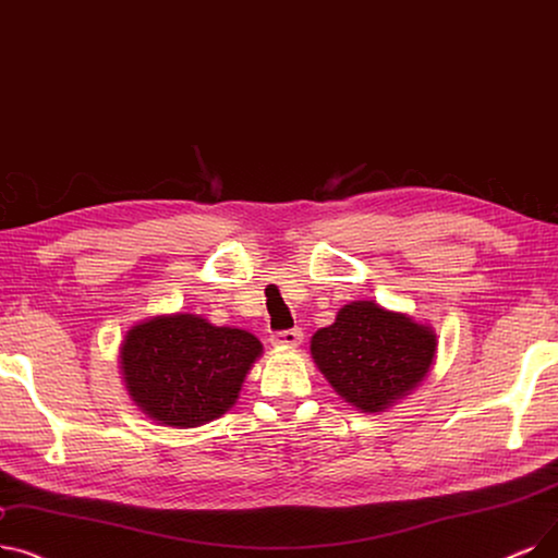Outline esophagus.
<instances>
[{"label":"esophagus","instance_id":"1","mask_svg":"<svg viewBox=\"0 0 558 558\" xmlns=\"http://www.w3.org/2000/svg\"><path fill=\"white\" fill-rule=\"evenodd\" d=\"M303 342V332L299 328L294 330H280L271 335V344L276 349H296Z\"/></svg>","mask_w":558,"mask_h":558}]
</instances>
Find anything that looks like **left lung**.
<instances>
[{
	"label": "left lung",
	"mask_w": 558,
	"mask_h": 558,
	"mask_svg": "<svg viewBox=\"0 0 558 558\" xmlns=\"http://www.w3.org/2000/svg\"><path fill=\"white\" fill-rule=\"evenodd\" d=\"M438 339L426 324L374 301H353L312 335L310 351L332 390L362 413H383L430 372Z\"/></svg>",
	"instance_id": "8db88e82"
}]
</instances>
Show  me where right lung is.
<instances>
[{"label": "right lung", "instance_id": "right-lung-1", "mask_svg": "<svg viewBox=\"0 0 558 558\" xmlns=\"http://www.w3.org/2000/svg\"><path fill=\"white\" fill-rule=\"evenodd\" d=\"M259 355L253 332L178 312L128 330L120 372L132 401L150 420L193 428L228 413Z\"/></svg>", "mask_w": 558, "mask_h": 558}]
</instances>
